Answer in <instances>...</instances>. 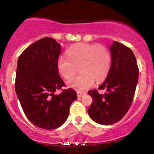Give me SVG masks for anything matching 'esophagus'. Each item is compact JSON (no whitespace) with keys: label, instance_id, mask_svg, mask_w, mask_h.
Listing matches in <instances>:
<instances>
[{"label":"esophagus","instance_id":"esophagus-1","mask_svg":"<svg viewBox=\"0 0 154 154\" xmlns=\"http://www.w3.org/2000/svg\"><path fill=\"white\" fill-rule=\"evenodd\" d=\"M77 97H81L82 96H83V95L85 94V92H82V91H77Z\"/></svg>","mask_w":154,"mask_h":154}]
</instances>
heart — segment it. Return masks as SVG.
I'll use <instances>...</instances> for the list:
<instances>
[{"label":"heart","mask_w":154,"mask_h":154,"mask_svg":"<svg viewBox=\"0 0 154 154\" xmlns=\"http://www.w3.org/2000/svg\"><path fill=\"white\" fill-rule=\"evenodd\" d=\"M66 53L68 57L60 56L58 58L57 69L64 79L69 80L80 68L79 76L68 82L74 89H88L94 80L102 81L109 72L111 55L108 48L103 45L80 43L69 48Z\"/></svg>","instance_id":"1"}]
</instances>
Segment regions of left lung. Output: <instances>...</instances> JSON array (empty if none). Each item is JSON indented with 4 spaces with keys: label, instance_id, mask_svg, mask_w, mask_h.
Masks as SVG:
<instances>
[{
    "label": "left lung",
    "instance_id": "1",
    "mask_svg": "<svg viewBox=\"0 0 154 154\" xmlns=\"http://www.w3.org/2000/svg\"><path fill=\"white\" fill-rule=\"evenodd\" d=\"M111 64L107 77L99 90L88 91L93 99L88 109L94 122L108 125L123 118L132 104L139 78L137 59L130 48L117 41L110 47Z\"/></svg>",
    "mask_w": 154,
    "mask_h": 154
}]
</instances>
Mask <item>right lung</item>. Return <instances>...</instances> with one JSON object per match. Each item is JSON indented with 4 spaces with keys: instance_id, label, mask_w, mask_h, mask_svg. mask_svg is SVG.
Instances as JSON below:
<instances>
[{
    "instance_id": "add662e5",
    "label": "right lung",
    "mask_w": 154,
    "mask_h": 154,
    "mask_svg": "<svg viewBox=\"0 0 154 154\" xmlns=\"http://www.w3.org/2000/svg\"><path fill=\"white\" fill-rule=\"evenodd\" d=\"M60 52L54 39L44 38L26 48L17 60L15 91L23 111L32 124L46 130L66 122L70 106L77 98L71 88L54 94L66 86L57 69Z\"/></svg>"
}]
</instances>
